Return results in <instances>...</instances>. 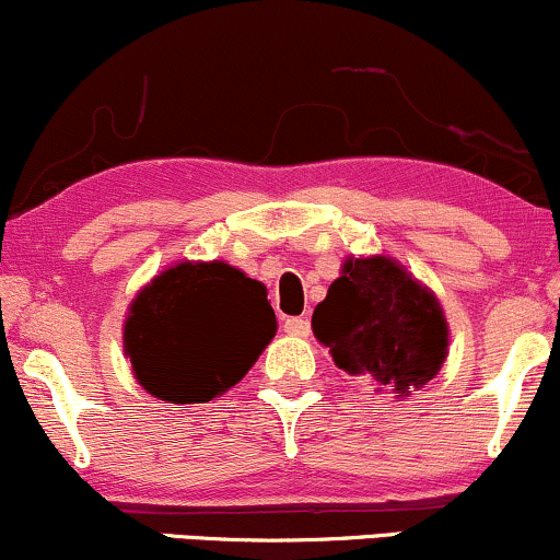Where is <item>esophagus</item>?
<instances>
[{"label": "esophagus", "mask_w": 560, "mask_h": 560, "mask_svg": "<svg viewBox=\"0 0 560 560\" xmlns=\"http://www.w3.org/2000/svg\"><path fill=\"white\" fill-rule=\"evenodd\" d=\"M282 330L293 335V338H308V330H312V327H308L306 317H288L282 322Z\"/></svg>", "instance_id": "1"}]
</instances>
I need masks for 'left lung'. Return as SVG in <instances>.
Returning a JSON list of instances; mask_svg holds the SVG:
<instances>
[{
    "instance_id": "obj_1",
    "label": "left lung",
    "mask_w": 560,
    "mask_h": 560,
    "mask_svg": "<svg viewBox=\"0 0 560 560\" xmlns=\"http://www.w3.org/2000/svg\"><path fill=\"white\" fill-rule=\"evenodd\" d=\"M312 330L340 370L393 398L430 383L451 340L438 295L385 254L348 256L314 308Z\"/></svg>"
}]
</instances>
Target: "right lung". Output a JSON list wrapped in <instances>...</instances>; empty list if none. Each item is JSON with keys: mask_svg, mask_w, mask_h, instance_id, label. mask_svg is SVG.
<instances>
[{"mask_svg": "<svg viewBox=\"0 0 560 560\" xmlns=\"http://www.w3.org/2000/svg\"><path fill=\"white\" fill-rule=\"evenodd\" d=\"M275 332L265 282L222 259H183L130 301L122 348L149 396L186 406L238 385Z\"/></svg>", "mask_w": 560, "mask_h": 560, "instance_id": "right-lung-1", "label": "right lung"}]
</instances>
